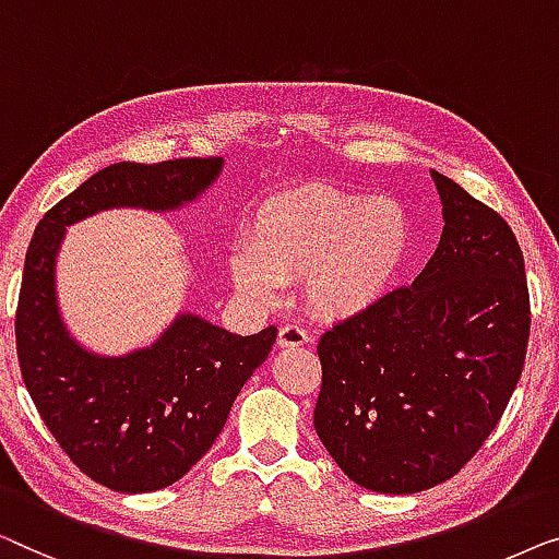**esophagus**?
<instances>
[{"label":"esophagus","mask_w":559,"mask_h":559,"mask_svg":"<svg viewBox=\"0 0 559 559\" xmlns=\"http://www.w3.org/2000/svg\"><path fill=\"white\" fill-rule=\"evenodd\" d=\"M311 336L306 329L296 324H286L278 329V347H301V344H309Z\"/></svg>","instance_id":"esophagus-1"}]
</instances>
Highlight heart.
<instances>
[{"instance_id":"b5f03b06","label":"heart","mask_w":559,"mask_h":559,"mask_svg":"<svg viewBox=\"0 0 559 559\" xmlns=\"http://www.w3.org/2000/svg\"><path fill=\"white\" fill-rule=\"evenodd\" d=\"M407 242L411 225L397 202L313 187L258 210L246 250L230 258V276L261 306L278 301L283 283L301 278L311 313L347 319L388 290Z\"/></svg>"}]
</instances>
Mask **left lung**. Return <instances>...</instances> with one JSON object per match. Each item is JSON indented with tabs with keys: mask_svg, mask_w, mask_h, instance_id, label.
I'll use <instances>...</instances> for the list:
<instances>
[{
	"mask_svg": "<svg viewBox=\"0 0 559 559\" xmlns=\"http://www.w3.org/2000/svg\"><path fill=\"white\" fill-rule=\"evenodd\" d=\"M443 235L411 286L319 342L313 428L352 481L380 493L443 484L504 415L530 342L524 255L507 219L433 171Z\"/></svg>",
	"mask_w": 559,
	"mask_h": 559,
	"instance_id": "1",
	"label": "left lung"
}]
</instances>
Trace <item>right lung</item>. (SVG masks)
I'll use <instances>...</instances> for the list:
<instances>
[{"instance_id": "add662e5", "label": "right lung", "mask_w": 559, "mask_h": 559, "mask_svg": "<svg viewBox=\"0 0 559 559\" xmlns=\"http://www.w3.org/2000/svg\"><path fill=\"white\" fill-rule=\"evenodd\" d=\"M219 156L100 169L37 223L17 301V359L29 397L70 461L114 491L146 493L179 481L223 430L276 326L240 336L179 313L152 347L100 357L68 334L55 298L66 227L111 207L167 212L215 182Z\"/></svg>"}]
</instances>
